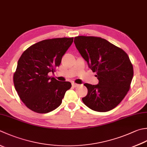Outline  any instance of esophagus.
Wrapping results in <instances>:
<instances>
[{
  "instance_id": "esophagus-1",
  "label": "esophagus",
  "mask_w": 147,
  "mask_h": 147,
  "mask_svg": "<svg viewBox=\"0 0 147 147\" xmlns=\"http://www.w3.org/2000/svg\"><path fill=\"white\" fill-rule=\"evenodd\" d=\"M78 85H79L77 84V83H72V86H73V87H78Z\"/></svg>"
}]
</instances>
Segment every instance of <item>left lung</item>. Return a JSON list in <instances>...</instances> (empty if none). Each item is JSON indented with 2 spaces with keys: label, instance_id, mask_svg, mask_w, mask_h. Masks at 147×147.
<instances>
[{
  "label": "left lung",
  "instance_id": "8db88e82",
  "mask_svg": "<svg viewBox=\"0 0 147 147\" xmlns=\"http://www.w3.org/2000/svg\"><path fill=\"white\" fill-rule=\"evenodd\" d=\"M74 42L99 80L97 85L85 83L88 93L82 98L83 103L96 111L111 110L130 88L133 67L127 54L100 37L78 36Z\"/></svg>",
  "mask_w": 147,
  "mask_h": 147
}]
</instances>
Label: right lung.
I'll use <instances>...</instances> for the list:
<instances>
[{"label": "right lung", "instance_id": "right-lung-1", "mask_svg": "<svg viewBox=\"0 0 147 147\" xmlns=\"http://www.w3.org/2000/svg\"><path fill=\"white\" fill-rule=\"evenodd\" d=\"M73 37L43 40L28 48L18 60L13 76L14 87L28 108L39 113L50 112L61 105L69 82L48 76L61 62Z\"/></svg>", "mask_w": 147, "mask_h": 147}]
</instances>
